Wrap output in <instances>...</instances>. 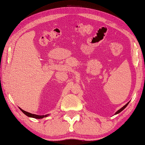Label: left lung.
<instances>
[{
  "instance_id": "1",
  "label": "left lung",
  "mask_w": 145,
  "mask_h": 145,
  "mask_svg": "<svg viewBox=\"0 0 145 145\" xmlns=\"http://www.w3.org/2000/svg\"><path fill=\"white\" fill-rule=\"evenodd\" d=\"M129 103V102H128V103H127L126 105H124V106L123 107H121V108L120 109H119V110H118V111H116V112L114 114H119V113H120V112H121L122 111V110H124V109H125L126 107H127V105H128Z\"/></svg>"
}]
</instances>
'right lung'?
Masks as SVG:
<instances>
[{
  "label": "right lung",
  "instance_id": "right-lung-1",
  "mask_svg": "<svg viewBox=\"0 0 145 145\" xmlns=\"http://www.w3.org/2000/svg\"><path fill=\"white\" fill-rule=\"evenodd\" d=\"M19 108L20 109V110H21V111L24 113V114L25 115H26L27 116H28V117H30V118H35V119H42L43 118H46L47 117V116H49L50 114H46V115H36V114H31V113L30 112H26L25 111V110H22V109L20 108V107H19Z\"/></svg>",
  "mask_w": 145,
  "mask_h": 145
}]
</instances>
